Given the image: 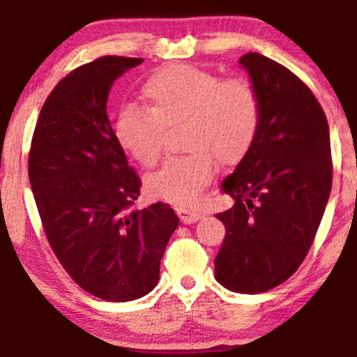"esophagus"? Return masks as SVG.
<instances>
[{"label": "esophagus", "instance_id": "obj_1", "mask_svg": "<svg viewBox=\"0 0 357 357\" xmlns=\"http://www.w3.org/2000/svg\"><path fill=\"white\" fill-rule=\"evenodd\" d=\"M178 213L181 217V222L184 225H192L195 222H199L200 218H202V213L197 212V210H190V208H183L179 207L178 208Z\"/></svg>", "mask_w": 357, "mask_h": 357}]
</instances>
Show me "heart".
I'll return each instance as SVG.
<instances>
[{
	"instance_id": "b5f03b06",
	"label": "heart",
	"mask_w": 357,
	"mask_h": 357,
	"mask_svg": "<svg viewBox=\"0 0 357 357\" xmlns=\"http://www.w3.org/2000/svg\"><path fill=\"white\" fill-rule=\"evenodd\" d=\"M147 108L126 107L118 114L116 139L142 167L162 157L165 129L183 128L188 155L169 158L147 178L160 199L188 208L220 165L238 163L252 147L260 126V98L244 79L223 80L190 64H172L150 76L142 89Z\"/></svg>"
}]
</instances>
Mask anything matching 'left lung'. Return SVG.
Instances as JSON below:
<instances>
[{
    "label": "left lung",
    "instance_id": "1",
    "mask_svg": "<svg viewBox=\"0 0 357 357\" xmlns=\"http://www.w3.org/2000/svg\"><path fill=\"white\" fill-rule=\"evenodd\" d=\"M260 98V126L249 152L222 183L234 199L217 213L227 234L215 278L234 293L284 283L307 255L333 178L325 113L310 89L264 54L239 59Z\"/></svg>",
    "mask_w": 357,
    "mask_h": 357
}]
</instances>
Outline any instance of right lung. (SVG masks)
<instances>
[{
    "label": "right lung",
    "instance_id": "obj_1",
    "mask_svg": "<svg viewBox=\"0 0 357 357\" xmlns=\"http://www.w3.org/2000/svg\"><path fill=\"white\" fill-rule=\"evenodd\" d=\"M142 58L102 56L59 80L40 109L29 179L43 231L64 270L112 303L149 294L179 218L168 204L130 210L140 178L109 124V89Z\"/></svg>",
    "mask_w": 357,
    "mask_h": 357
}]
</instances>
